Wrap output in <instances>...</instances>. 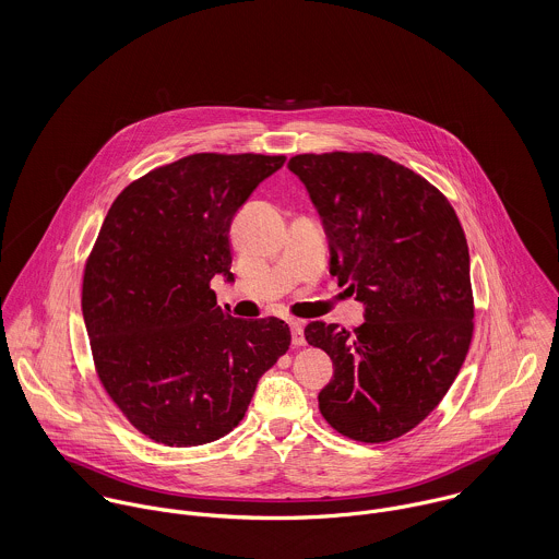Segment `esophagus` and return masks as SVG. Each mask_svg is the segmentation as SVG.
Returning <instances> with one entry per match:
<instances>
[{
  "instance_id": "obj_1",
  "label": "esophagus",
  "mask_w": 559,
  "mask_h": 559,
  "mask_svg": "<svg viewBox=\"0 0 559 559\" xmlns=\"http://www.w3.org/2000/svg\"><path fill=\"white\" fill-rule=\"evenodd\" d=\"M290 331H293V344L304 346L306 344V324L304 320H290Z\"/></svg>"
}]
</instances>
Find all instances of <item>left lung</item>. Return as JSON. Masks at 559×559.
Here are the masks:
<instances>
[{
	"label": "left lung",
	"instance_id": "8db88e82",
	"mask_svg": "<svg viewBox=\"0 0 559 559\" xmlns=\"http://www.w3.org/2000/svg\"><path fill=\"white\" fill-rule=\"evenodd\" d=\"M329 242V273L364 304L355 331L310 322L333 361L322 417L344 437L383 443L448 394L474 333L469 247L450 202L426 178L372 153L297 155Z\"/></svg>",
	"mask_w": 559,
	"mask_h": 559
}]
</instances>
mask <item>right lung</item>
Masks as SVG:
<instances>
[{
  "instance_id": "obj_1",
  "label": "right lung",
  "mask_w": 559,
  "mask_h": 559,
  "mask_svg": "<svg viewBox=\"0 0 559 559\" xmlns=\"http://www.w3.org/2000/svg\"><path fill=\"white\" fill-rule=\"evenodd\" d=\"M286 157L191 155L131 182L83 273L98 379L146 437L189 448L228 435L258 379L288 350L284 320L235 319L211 280L230 273V226Z\"/></svg>"
}]
</instances>
